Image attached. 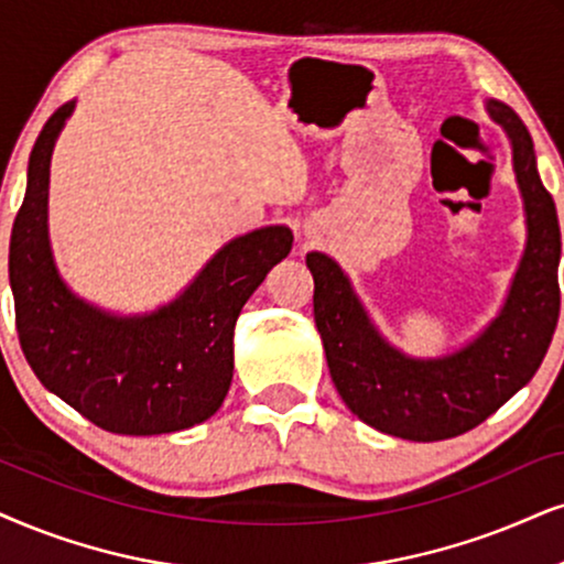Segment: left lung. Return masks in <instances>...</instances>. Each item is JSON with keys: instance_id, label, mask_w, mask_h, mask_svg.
Instances as JSON below:
<instances>
[{"instance_id": "left-lung-1", "label": "left lung", "mask_w": 564, "mask_h": 564, "mask_svg": "<svg viewBox=\"0 0 564 564\" xmlns=\"http://www.w3.org/2000/svg\"><path fill=\"white\" fill-rule=\"evenodd\" d=\"M484 106L510 140L525 247L500 312L481 333L451 354H405L380 333L344 268L325 252L306 254L335 390L361 422L393 437L437 442L479 426L531 382L557 327V208L541 184L533 140L518 113L495 98Z\"/></svg>"}]
</instances>
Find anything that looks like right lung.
Here are the masks:
<instances>
[{
  "label": "right lung",
  "mask_w": 564,
  "mask_h": 564,
  "mask_svg": "<svg viewBox=\"0 0 564 564\" xmlns=\"http://www.w3.org/2000/svg\"><path fill=\"white\" fill-rule=\"evenodd\" d=\"M75 101L52 113L28 161L10 239L20 346L48 393L113 434H169L220 409L234 377V327L268 270L291 252L289 226L226 241L171 302L119 315L77 296L48 239V169Z\"/></svg>",
  "instance_id": "1"
}]
</instances>
